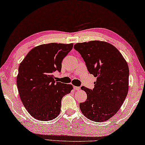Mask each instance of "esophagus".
Wrapping results in <instances>:
<instances>
[{"instance_id": "34e87169", "label": "esophagus", "mask_w": 145, "mask_h": 145, "mask_svg": "<svg viewBox=\"0 0 145 145\" xmlns=\"http://www.w3.org/2000/svg\"><path fill=\"white\" fill-rule=\"evenodd\" d=\"M74 89L75 91H78V90L80 89V87L74 86Z\"/></svg>"}]
</instances>
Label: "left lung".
Segmentation results:
<instances>
[{
  "label": "left lung",
  "instance_id": "1",
  "mask_svg": "<svg viewBox=\"0 0 145 145\" xmlns=\"http://www.w3.org/2000/svg\"><path fill=\"white\" fill-rule=\"evenodd\" d=\"M90 74L97 77L95 88L82 86L87 100L80 104L84 116L95 122L108 121L123 104L128 92L129 68L121 53L105 41H91L74 45Z\"/></svg>",
  "mask_w": 145,
  "mask_h": 145
}]
</instances>
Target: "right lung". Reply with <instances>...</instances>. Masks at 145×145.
Returning <instances> with one entry per match:
<instances>
[{
	"label": "right lung",
	"instance_id": "add662e5",
	"mask_svg": "<svg viewBox=\"0 0 145 145\" xmlns=\"http://www.w3.org/2000/svg\"><path fill=\"white\" fill-rule=\"evenodd\" d=\"M72 47V43L41 44L32 48L20 63L17 76L19 97L34 119L47 121L59 115L62 98L73 87L56 82L53 74L61 71L63 59Z\"/></svg>",
	"mask_w": 145,
	"mask_h": 145
}]
</instances>
